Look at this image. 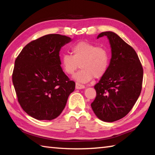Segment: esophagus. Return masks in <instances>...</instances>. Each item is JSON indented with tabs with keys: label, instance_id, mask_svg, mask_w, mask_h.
<instances>
[{
	"label": "esophagus",
	"instance_id": "esophagus-1",
	"mask_svg": "<svg viewBox=\"0 0 155 155\" xmlns=\"http://www.w3.org/2000/svg\"><path fill=\"white\" fill-rule=\"evenodd\" d=\"M85 88L84 85L78 83H76V88H77V89H83V88Z\"/></svg>",
	"mask_w": 155,
	"mask_h": 155
}]
</instances>
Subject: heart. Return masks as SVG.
Listing matches in <instances>:
<instances>
[{
    "mask_svg": "<svg viewBox=\"0 0 155 155\" xmlns=\"http://www.w3.org/2000/svg\"><path fill=\"white\" fill-rule=\"evenodd\" d=\"M71 51L72 54L62 56L61 63L64 72L69 75L73 74L81 64L82 69L74 75V80L86 83L106 73L109 64V54L106 48L81 41L74 45Z\"/></svg>",
    "mask_w": 155,
    "mask_h": 155,
    "instance_id": "heart-1",
    "label": "heart"
}]
</instances>
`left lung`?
I'll return each instance as SVG.
<instances>
[{"label": "left lung", "mask_w": 155, "mask_h": 155, "mask_svg": "<svg viewBox=\"0 0 155 155\" xmlns=\"http://www.w3.org/2000/svg\"><path fill=\"white\" fill-rule=\"evenodd\" d=\"M110 45L111 58L106 72L94 88L97 97L91 103L96 116L104 122L120 119L129 113L142 89L143 69L135 51L111 31L101 32Z\"/></svg>", "instance_id": "left-lung-1"}]
</instances>
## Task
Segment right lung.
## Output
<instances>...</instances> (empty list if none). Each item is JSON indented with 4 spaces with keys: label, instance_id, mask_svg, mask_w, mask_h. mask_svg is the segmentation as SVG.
<instances>
[{
    "label": "right lung",
    "instance_id": "obj_1",
    "mask_svg": "<svg viewBox=\"0 0 155 155\" xmlns=\"http://www.w3.org/2000/svg\"><path fill=\"white\" fill-rule=\"evenodd\" d=\"M71 41L67 36L51 34L29 42L16 58L12 83L22 108L37 120L58 117L74 91L61 67L59 52Z\"/></svg>",
    "mask_w": 155,
    "mask_h": 155
}]
</instances>
